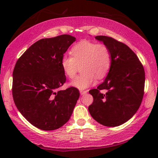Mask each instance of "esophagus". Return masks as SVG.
<instances>
[{
	"instance_id": "esophagus-1",
	"label": "esophagus",
	"mask_w": 158,
	"mask_h": 158,
	"mask_svg": "<svg viewBox=\"0 0 158 158\" xmlns=\"http://www.w3.org/2000/svg\"><path fill=\"white\" fill-rule=\"evenodd\" d=\"M88 92V90H81V91H80V93H81V96H83V95L86 94Z\"/></svg>"
}]
</instances>
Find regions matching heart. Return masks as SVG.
Segmentation results:
<instances>
[{
  "label": "heart",
  "mask_w": 158,
  "mask_h": 158,
  "mask_svg": "<svg viewBox=\"0 0 158 158\" xmlns=\"http://www.w3.org/2000/svg\"><path fill=\"white\" fill-rule=\"evenodd\" d=\"M70 56H63L61 67L66 76L74 78L78 65L81 64V74L71 82L73 87L85 89L94 84L97 78L104 77L111 65V55L109 47L87 40L77 43L71 49Z\"/></svg>",
  "instance_id": "heart-1"
}]
</instances>
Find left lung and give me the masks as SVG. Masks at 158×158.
Wrapping results in <instances>:
<instances>
[{"label": "left lung", "mask_w": 158, "mask_h": 158, "mask_svg": "<svg viewBox=\"0 0 158 158\" xmlns=\"http://www.w3.org/2000/svg\"><path fill=\"white\" fill-rule=\"evenodd\" d=\"M95 38L109 47L111 65L104 81L89 91L94 102L88 111L99 124L117 127L130 119L139 109L144 95V70L127 45L106 36Z\"/></svg>", "instance_id": "left-lung-1"}]
</instances>
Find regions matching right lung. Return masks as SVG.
I'll use <instances>...</instances> for the list:
<instances>
[{
	"mask_svg": "<svg viewBox=\"0 0 158 158\" xmlns=\"http://www.w3.org/2000/svg\"><path fill=\"white\" fill-rule=\"evenodd\" d=\"M75 40L68 34L39 40L15 65L12 87L15 105L28 122L42 130L63 126L79 98L77 88L59 89L66 81L60 62Z\"/></svg>",
	"mask_w": 158,
	"mask_h": 158,
	"instance_id": "1",
	"label": "right lung"
}]
</instances>
